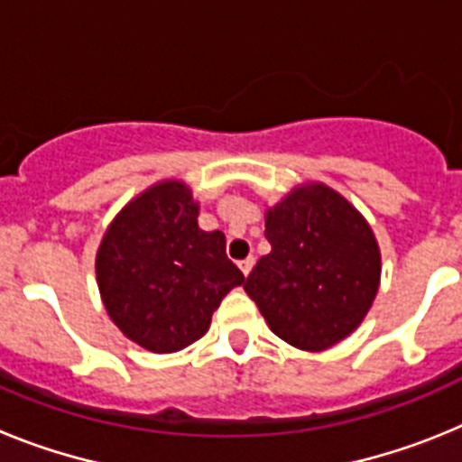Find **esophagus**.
Returning <instances> with one entry per match:
<instances>
[{
	"mask_svg": "<svg viewBox=\"0 0 462 462\" xmlns=\"http://www.w3.org/2000/svg\"><path fill=\"white\" fill-rule=\"evenodd\" d=\"M238 266H240V271H243V275L247 277L252 273V268H254V256H247V259H243Z\"/></svg>",
	"mask_w": 462,
	"mask_h": 462,
	"instance_id": "1",
	"label": "esophagus"
}]
</instances>
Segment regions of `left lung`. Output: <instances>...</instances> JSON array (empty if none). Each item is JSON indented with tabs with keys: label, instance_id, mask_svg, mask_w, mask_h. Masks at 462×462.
<instances>
[{
	"label": "left lung",
	"instance_id": "obj_1",
	"mask_svg": "<svg viewBox=\"0 0 462 462\" xmlns=\"http://www.w3.org/2000/svg\"><path fill=\"white\" fill-rule=\"evenodd\" d=\"M271 252L245 291L271 330L308 352L328 349L368 314L379 287V247L368 222L324 185L293 189L266 215Z\"/></svg>",
	"mask_w": 462,
	"mask_h": 462
}]
</instances>
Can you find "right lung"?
Listing matches in <instances>:
<instances>
[{"label": "right lung", "mask_w": 462, "mask_h": 462, "mask_svg": "<svg viewBox=\"0 0 462 462\" xmlns=\"http://www.w3.org/2000/svg\"><path fill=\"white\" fill-rule=\"evenodd\" d=\"M182 182L143 191L113 219L97 254L110 319L150 352H180L206 336L212 312L245 275L222 231H201Z\"/></svg>", "instance_id": "obj_1"}]
</instances>
